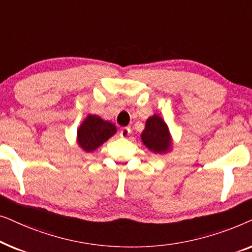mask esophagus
<instances>
[{
  "mask_svg": "<svg viewBox=\"0 0 252 252\" xmlns=\"http://www.w3.org/2000/svg\"><path fill=\"white\" fill-rule=\"evenodd\" d=\"M129 134H130L129 127H124V128H122V130H120V136L122 137H128Z\"/></svg>",
  "mask_w": 252,
  "mask_h": 252,
  "instance_id": "esophagus-1",
  "label": "esophagus"
}]
</instances>
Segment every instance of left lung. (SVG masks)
<instances>
[{
  "label": "left lung",
  "mask_w": 252,
  "mask_h": 252,
  "mask_svg": "<svg viewBox=\"0 0 252 252\" xmlns=\"http://www.w3.org/2000/svg\"><path fill=\"white\" fill-rule=\"evenodd\" d=\"M144 146L153 153L165 154L171 149L172 140L170 130L159 116L154 115L146 122V128L141 134Z\"/></svg>",
  "instance_id": "1"
}]
</instances>
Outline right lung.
<instances>
[{"label":"right lung","mask_w":252,"mask_h":252,"mask_svg":"<svg viewBox=\"0 0 252 252\" xmlns=\"http://www.w3.org/2000/svg\"><path fill=\"white\" fill-rule=\"evenodd\" d=\"M116 132L117 128L112 123L103 120L98 116L89 115L79 127L77 141L82 150L92 153L115 135Z\"/></svg>","instance_id":"obj_1"}]
</instances>
